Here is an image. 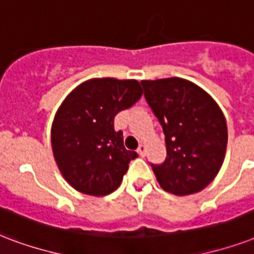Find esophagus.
Segmentation results:
<instances>
[{"label": "esophagus", "mask_w": 254, "mask_h": 254, "mask_svg": "<svg viewBox=\"0 0 254 254\" xmlns=\"http://www.w3.org/2000/svg\"><path fill=\"white\" fill-rule=\"evenodd\" d=\"M137 152H138V154H140L141 157H144L145 153H146V146H145V145H140L138 149H137Z\"/></svg>", "instance_id": "34e87169"}]
</instances>
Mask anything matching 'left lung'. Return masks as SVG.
<instances>
[{
  "mask_svg": "<svg viewBox=\"0 0 254 254\" xmlns=\"http://www.w3.org/2000/svg\"><path fill=\"white\" fill-rule=\"evenodd\" d=\"M141 84L165 134V161L152 164L160 187L176 196L202 190L225 158L228 127L220 106L200 86L179 77Z\"/></svg>",
  "mask_w": 254,
  "mask_h": 254,
  "instance_id": "1",
  "label": "left lung"
}]
</instances>
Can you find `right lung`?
<instances>
[{
	"instance_id": "obj_1",
	"label": "right lung",
	"mask_w": 254,
	"mask_h": 254,
	"mask_svg": "<svg viewBox=\"0 0 254 254\" xmlns=\"http://www.w3.org/2000/svg\"><path fill=\"white\" fill-rule=\"evenodd\" d=\"M141 96L138 81L93 78L64 100L52 125V148L58 169L75 190L101 197L120 187L138 156L125 149L114 117Z\"/></svg>"
}]
</instances>
